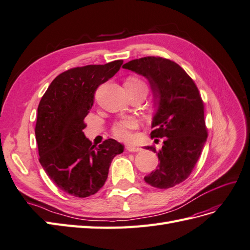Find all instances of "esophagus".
<instances>
[{
  "instance_id": "34e87169",
  "label": "esophagus",
  "mask_w": 250,
  "mask_h": 250,
  "mask_svg": "<svg viewBox=\"0 0 250 250\" xmlns=\"http://www.w3.org/2000/svg\"><path fill=\"white\" fill-rule=\"evenodd\" d=\"M125 149H126L129 152H138V151H142V148L136 147V146H132V145H126Z\"/></svg>"
}]
</instances>
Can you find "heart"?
Masks as SVG:
<instances>
[{
    "label": "heart",
    "mask_w": 250,
    "mask_h": 250,
    "mask_svg": "<svg viewBox=\"0 0 250 250\" xmlns=\"http://www.w3.org/2000/svg\"><path fill=\"white\" fill-rule=\"evenodd\" d=\"M125 88L130 94H142L147 95L148 85L145 81L137 77H129L125 81ZM139 124L138 120L135 118H123L115 121L112 125V134L119 139V141H130L133 136V131L136 130Z\"/></svg>",
    "instance_id": "b5f03b06"
}]
</instances>
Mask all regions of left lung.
<instances>
[{"label":"left lung","instance_id":"obj_1","mask_svg":"<svg viewBox=\"0 0 250 250\" xmlns=\"http://www.w3.org/2000/svg\"><path fill=\"white\" fill-rule=\"evenodd\" d=\"M149 80L158 112L151 137L164 138L156 169L144 179L156 188H170L187 180L199 160L208 137L205 104L195 82L177 62L160 56L133 60L123 66ZM159 141V139H155Z\"/></svg>","mask_w":250,"mask_h":250}]
</instances>
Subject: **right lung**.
I'll return each mask as SVG.
<instances>
[{
  "instance_id": "right-lung-1",
  "label": "right lung",
  "mask_w": 250,
  "mask_h": 250,
  "mask_svg": "<svg viewBox=\"0 0 250 250\" xmlns=\"http://www.w3.org/2000/svg\"><path fill=\"white\" fill-rule=\"evenodd\" d=\"M124 61L66 70L52 81L39 102L35 135L39 162L57 188L80 198L105 183L112 160L125 146L113 138L99 146L84 135V119L97 88L117 72Z\"/></svg>"
}]
</instances>
